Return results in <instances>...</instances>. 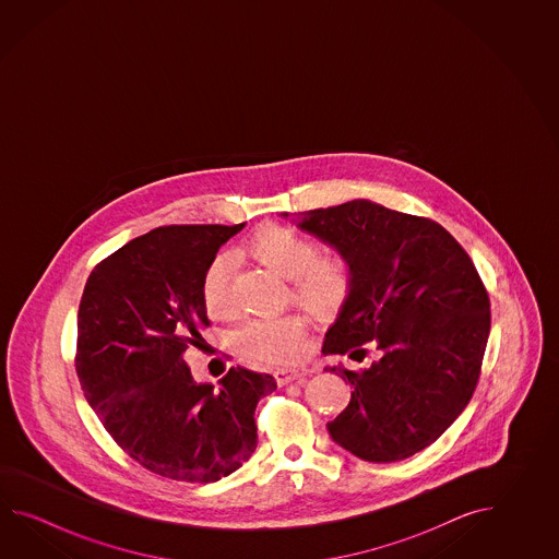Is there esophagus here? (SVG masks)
<instances>
[{"label": "esophagus", "mask_w": 559, "mask_h": 559, "mask_svg": "<svg viewBox=\"0 0 559 559\" xmlns=\"http://www.w3.org/2000/svg\"><path fill=\"white\" fill-rule=\"evenodd\" d=\"M309 373H311V369L308 368H285L274 371V378L280 385H285V383H292V381L304 380Z\"/></svg>", "instance_id": "34e87169"}]
</instances>
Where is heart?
I'll return each mask as SVG.
<instances>
[{"mask_svg":"<svg viewBox=\"0 0 559 559\" xmlns=\"http://www.w3.org/2000/svg\"><path fill=\"white\" fill-rule=\"evenodd\" d=\"M253 260L294 282V297L318 316L342 308L352 292V274L340 258H318V246L292 227L265 224L250 241ZM203 308L210 316H222L229 308V260L217 255L202 277ZM238 344L246 356L287 364L306 349V323L297 316L267 318L246 323L238 332Z\"/></svg>","mask_w":559,"mask_h":559,"instance_id":"heart-1","label":"heart"}]
</instances>
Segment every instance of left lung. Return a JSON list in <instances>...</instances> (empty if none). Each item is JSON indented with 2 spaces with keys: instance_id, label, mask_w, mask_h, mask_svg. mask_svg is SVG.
<instances>
[{
  "instance_id": "8db88e82",
  "label": "left lung",
  "mask_w": 559,
  "mask_h": 559,
  "mask_svg": "<svg viewBox=\"0 0 559 559\" xmlns=\"http://www.w3.org/2000/svg\"><path fill=\"white\" fill-rule=\"evenodd\" d=\"M292 222L337 251L352 274L321 352L359 361V345L380 349L361 371L325 368L354 388L328 424L332 440L376 464L421 452L464 412L479 380L491 316L474 263L440 224L369 200Z\"/></svg>"
}]
</instances>
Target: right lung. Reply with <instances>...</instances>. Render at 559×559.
I'll return each mask as SVG.
<instances>
[{
	"mask_svg": "<svg viewBox=\"0 0 559 559\" xmlns=\"http://www.w3.org/2000/svg\"><path fill=\"white\" fill-rule=\"evenodd\" d=\"M246 224L167 226L97 263L78 311L75 371L87 404L119 448L150 472L212 484L258 448L255 405L270 373L231 368L198 383L183 359L210 325L202 277Z\"/></svg>",
	"mask_w": 559,
	"mask_h": 559,
	"instance_id": "add662e5",
	"label": "right lung"
}]
</instances>
